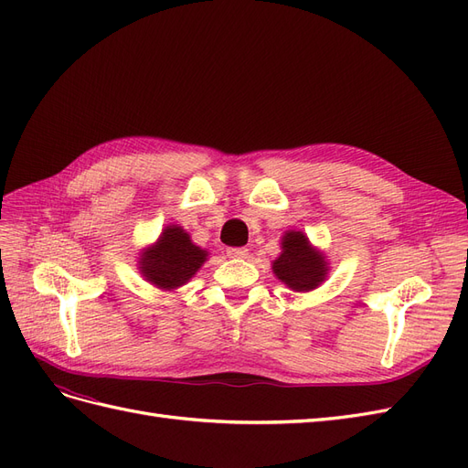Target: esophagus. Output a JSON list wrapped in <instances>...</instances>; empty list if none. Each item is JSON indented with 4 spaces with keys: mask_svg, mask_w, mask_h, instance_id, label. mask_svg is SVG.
<instances>
[{
    "mask_svg": "<svg viewBox=\"0 0 468 468\" xmlns=\"http://www.w3.org/2000/svg\"><path fill=\"white\" fill-rule=\"evenodd\" d=\"M226 253H229V256L234 260H244L250 256V250L248 248H229L226 250Z\"/></svg>",
    "mask_w": 468,
    "mask_h": 468,
    "instance_id": "34e87169",
    "label": "esophagus"
}]
</instances>
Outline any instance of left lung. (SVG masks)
<instances>
[{
	"label": "left lung",
	"mask_w": 468,
	"mask_h": 468,
	"mask_svg": "<svg viewBox=\"0 0 468 468\" xmlns=\"http://www.w3.org/2000/svg\"><path fill=\"white\" fill-rule=\"evenodd\" d=\"M271 269L291 291L308 292L328 279L330 261L303 230H287L281 238V253L271 261Z\"/></svg>",
	"instance_id": "1"
}]
</instances>
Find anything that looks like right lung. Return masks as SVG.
Listing matches in <instances>:
<instances>
[{"label": "right lung", "mask_w": 468, "mask_h": 468, "mask_svg": "<svg viewBox=\"0 0 468 468\" xmlns=\"http://www.w3.org/2000/svg\"><path fill=\"white\" fill-rule=\"evenodd\" d=\"M208 251L197 246L179 224H167L154 244L138 253V271L160 291H177L199 271Z\"/></svg>", "instance_id": "obj_1"}]
</instances>
